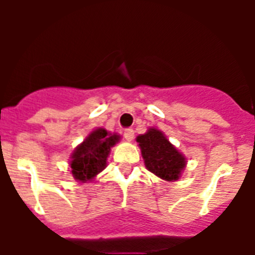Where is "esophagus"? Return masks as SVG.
Wrapping results in <instances>:
<instances>
[{"instance_id": "esophagus-1", "label": "esophagus", "mask_w": 255, "mask_h": 255, "mask_svg": "<svg viewBox=\"0 0 255 255\" xmlns=\"http://www.w3.org/2000/svg\"><path fill=\"white\" fill-rule=\"evenodd\" d=\"M124 138H125L128 141H131L132 139H134V130L126 129L125 131H124Z\"/></svg>"}]
</instances>
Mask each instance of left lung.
Masks as SVG:
<instances>
[{
	"label": "left lung",
	"mask_w": 255,
	"mask_h": 255,
	"mask_svg": "<svg viewBox=\"0 0 255 255\" xmlns=\"http://www.w3.org/2000/svg\"><path fill=\"white\" fill-rule=\"evenodd\" d=\"M136 141L140 147L145 167L167 181H175L180 177L185 167V157L173 147L158 129L148 130L139 135Z\"/></svg>",
	"instance_id": "1"
}]
</instances>
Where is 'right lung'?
I'll use <instances>...</instances> for the list:
<instances>
[{"label": "right lung", "instance_id": "obj_1", "mask_svg": "<svg viewBox=\"0 0 255 255\" xmlns=\"http://www.w3.org/2000/svg\"><path fill=\"white\" fill-rule=\"evenodd\" d=\"M119 140L120 135L110 134L102 128L92 131L71 155L70 167L74 179L80 182L94 179L106 167L110 150Z\"/></svg>", "mask_w": 255, "mask_h": 255}]
</instances>
